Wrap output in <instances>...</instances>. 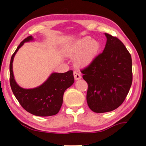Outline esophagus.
<instances>
[{
    "label": "esophagus",
    "mask_w": 146,
    "mask_h": 146,
    "mask_svg": "<svg viewBox=\"0 0 146 146\" xmlns=\"http://www.w3.org/2000/svg\"><path fill=\"white\" fill-rule=\"evenodd\" d=\"M74 78L76 80H79L81 78V75L80 74L79 72H78L76 71H74Z\"/></svg>",
    "instance_id": "obj_1"
}]
</instances>
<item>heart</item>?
I'll return each mask as SVG.
<instances>
[{"mask_svg": "<svg viewBox=\"0 0 146 146\" xmlns=\"http://www.w3.org/2000/svg\"><path fill=\"white\" fill-rule=\"evenodd\" d=\"M100 44L91 37L86 36L77 40L70 49L72 55L78 54L75 62L79 66H86L92 62L98 54Z\"/></svg>", "mask_w": 146, "mask_h": 146, "instance_id": "obj_1", "label": "heart"}]
</instances>
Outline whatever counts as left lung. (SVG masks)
I'll return each instance as SVG.
<instances>
[{"label": "left lung", "mask_w": 146, "mask_h": 146, "mask_svg": "<svg viewBox=\"0 0 146 146\" xmlns=\"http://www.w3.org/2000/svg\"><path fill=\"white\" fill-rule=\"evenodd\" d=\"M107 42L102 52L81 70L88 83L86 100L94 112L114 110L125 100L132 83L130 53L117 37L105 33Z\"/></svg>", "instance_id": "obj_1"}]
</instances>
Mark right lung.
<instances>
[{
    "mask_svg": "<svg viewBox=\"0 0 146 146\" xmlns=\"http://www.w3.org/2000/svg\"><path fill=\"white\" fill-rule=\"evenodd\" d=\"M33 39L32 36L24 39L12 56L10 62V84L16 98L26 111L38 116H50L58 113L63 102L64 93L73 84V71L52 73L44 83L35 88L24 89L20 87L14 78L13 59L23 44Z\"/></svg>",
    "mask_w": 146,
    "mask_h": 146,
    "instance_id": "right-lung-1",
    "label": "right lung"
}]
</instances>
